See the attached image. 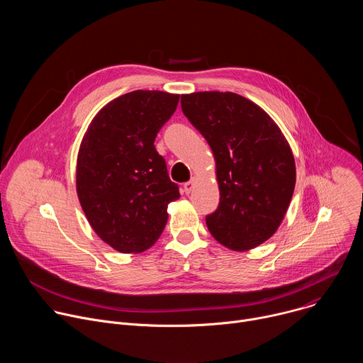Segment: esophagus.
I'll return each mask as SVG.
<instances>
[{
  "label": "esophagus",
  "mask_w": 363,
  "mask_h": 363,
  "mask_svg": "<svg viewBox=\"0 0 363 363\" xmlns=\"http://www.w3.org/2000/svg\"><path fill=\"white\" fill-rule=\"evenodd\" d=\"M194 185H195V179H191V181L185 182V184H184V192H185V194H191Z\"/></svg>",
  "instance_id": "34e87169"
}]
</instances>
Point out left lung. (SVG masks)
<instances>
[{"label": "left lung", "mask_w": 363, "mask_h": 363, "mask_svg": "<svg viewBox=\"0 0 363 363\" xmlns=\"http://www.w3.org/2000/svg\"><path fill=\"white\" fill-rule=\"evenodd\" d=\"M181 108L217 164L220 203L206 227L234 251L260 245L279 228L294 191L286 138L262 108L231 91L182 94Z\"/></svg>", "instance_id": "8db88e82"}]
</instances>
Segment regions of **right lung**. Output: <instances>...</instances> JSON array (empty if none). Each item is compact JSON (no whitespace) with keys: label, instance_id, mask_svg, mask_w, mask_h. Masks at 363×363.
I'll return each instance as SVG.
<instances>
[{"label":"right lung","instance_id":"right-lung-1","mask_svg":"<svg viewBox=\"0 0 363 363\" xmlns=\"http://www.w3.org/2000/svg\"><path fill=\"white\" fill-rule=\"evenodd\" d=\"M179 94L135 90L103 108L77 158V195L96 234L121 252H140L162 234L168 203L179 198L153 142Z\"/></svg>","mask_w":363,"mask_h":363}]
</instances>
